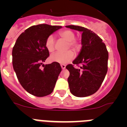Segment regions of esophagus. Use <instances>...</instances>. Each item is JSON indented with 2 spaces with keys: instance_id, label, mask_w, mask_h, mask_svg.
I'll return each mask as SVG.
<instances>
[{
  "instance_id": "obj_1",
  "label": "esophagus",
  "mask_w": 127,
  "mask_h": 127,
  "mask_svg": "<svg viewBox=\"0 0 127 127\" xmlns=\"http://www.w3.org/2000/svg\"><path fill=\"white\" fill-rule=\"evenodd\" d=\"M65 67H66L65 65H64V64L61 65V67H62V69H65Z\"/></svg>"
}]
</instances>
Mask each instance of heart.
<instances>
[{
  "instance_id": "1",
  "label": "heart",
  "mask_w": 127,
  "mask_h": 127,
  "mask_svg": "<svg viewBox=\"0 0 127 127\" xmlns=\"http://www.w3.org/2000/svg\"><path fill=\"white\" fill-rule=\"evenodd\" d=\"M59 36L67 42V50L72 48L74 51H77L80 49L81 43L78 40L75 39L76 35L74 32L70 30H64L59 32ZM55 38L52 35H50L46 40L45 46L47 50L49 52L52 53L55 51ZM74 54L71 50L65 53L57 52L51 55L50 60L53 62H57L60 64H65L73 60Z\"/></svg>"
}]
</instances>
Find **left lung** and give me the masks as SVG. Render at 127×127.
<instances>
[{
	"instance_id": "left-lung-1",
	"label": "left lung",
	"mask_w": 127,
	"mask_h": 127,
	"mask_svg": "<svg viewBox=\"0 0 127 127\" xmlns=\"http://www.w3.org/2000/svg\"><path fill=\"white\" fill-rule=\"evenodd\" d=\"M67 28L82 32V48L79 55L66 69L70 72L68 83L71 94L85 97L95 94L101 86L107 72L108 51L102 39L93 31L76 25ZM81 64L79 69L74 64Z\"/></svg>"
}]
</instances>
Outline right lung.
Here are the masks:
<instances>
[{
    "mask_svg": "<svg viewBox=\"0 0 127 127\" xmlns=\"http://www.w3.org/2000/svg\"><path fill=\"white\" fill-rule=\"evenodd\" d=\"M61 26L47 24L33 25L20 34L13 48V69L20 83L27 92L44 97L53 91L62 71L60 64L43 65L50 53L45 46L49 35ZM41 65L44 69H40Z\"/></svg>",
    "mask_w": 127,
    "mask_h": 127,
    "instance_id": "1",
    "label": "right lung"
}]
</instances>
